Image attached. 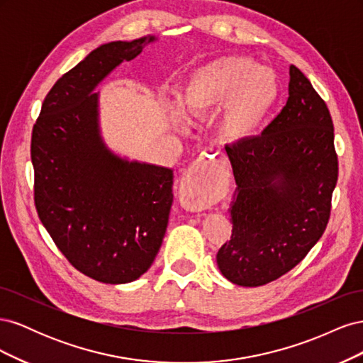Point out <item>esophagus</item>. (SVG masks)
Segmentation results:
<instances>
[{"label":"esophagus","instance_id":"obj_1","mask_svg":"<svg viewBox=\"0 0 363 363\" xmlns=\"http://www.w3.org/2000/svg\"><path fill=\"white\" fill-rule=\"evenodd\" d=\"M201 163L200 162H195L194 164H191V167L184 171L183 177H182V186H184V188H189V189H194L195 192H203L207 189V186L211 184L216 175L219 174V171H221V168L219 167H213V164H211V167H207V169L201 171Z\"/></svg>","mask_w":363,"mask_h":363}]
</instances>
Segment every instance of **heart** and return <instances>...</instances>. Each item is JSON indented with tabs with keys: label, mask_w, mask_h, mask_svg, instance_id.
<instances>
[{
	"label": "heart",
	"mask_w": 363,
	"mask_h": 363,
	"mask_svg": "<svg viewBox=\"0 0 363 363\" xmlns=\"http://www.w3.org/2000/svg\"><path fill=\"white\" fill-rule=\"evenodd\" d=\"M277 75L250 57L227 56L191 72L180 87L183 112L201 118L221 108L218 136L238 144L257 133L279 100Z\"/></svg>",
	"instance_id": "b5f03b06"
}]
</instances>
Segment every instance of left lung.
<instances>
[{
  "label": "left lung",
  "mask_w": 363,
  "mask_h": 363,
  "mask_svg": "<svg viewBox=\"0 0 363 363\" xmlns=\"http://www.w3.org/2000/svg\"><path fill=\"white\" fill-rule=\"evenodd\" d=\"M289 96L262 135L225 147L238 188L232 236L218 250L223 276L262 286L289 272L320 240L337 183L333 121L309 79L291 65Z\"/></svg>",
  "instance_id": "left-lung-1"
}]
</instances>
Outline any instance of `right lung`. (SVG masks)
I'll return each mask as SVG.
<instances>
[{
    "mask_svg": "<svg viewBox=\"0 0 363 363\" xmlns=\"http://www.w3.org/2000/svg\"><path fill=\"white\" fill-rule=\"evenodd\" d=\"M156 38L98 47L51 87L33 125L35 206L71 265L101 283L139 279L155 262L172 204V169L127 162L98 130L95 86Z\"/></svg>",
    "mask_w": 363,
    "mask_h": 363,
    "instance_id": "obj_1",
    "label": "right lung"
}]
</instances>
